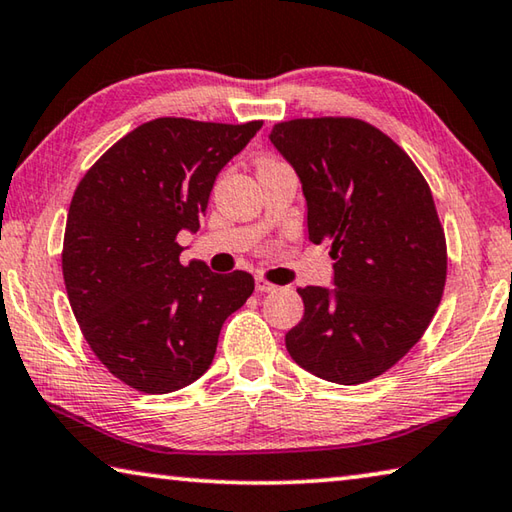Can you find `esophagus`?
Here are the masks:
<instances>
[{"mask_svg":"<svg viewBox=\"0 0 512 512\" xmlns=\"http://www.w3.org/2000/svg\"><path fill=\"white\" fill-rule=\"evenodd\" d=\"M255 289H257L259 293H273V291H277L280 287H277V284H273L271 280H266L264 275H257V277H255Z\"/></svg>","mask_w":512,"mask_h":512,"instance_id":"1","label":"esophagus"}]
</instances>
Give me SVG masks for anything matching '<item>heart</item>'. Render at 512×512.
<instances>
[{
  "instance_id": "b5f03b06",
  "label": "heart",
  "mask_w": 512,
  "mask_h": 512,
  "mask_svg": "<svg viewBox=\"0 0 512 512\" xmlns=\"http://www.w3.org/2000/svg\"><path fill=\"white\" fill-rule=\"evenodd\" d=\"M262 162H271V158H266V160H262Z\"/></svg>"
}]
</instances>
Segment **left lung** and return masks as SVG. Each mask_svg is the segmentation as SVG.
I'll list each match as a JSON object with an SVG mask.
<instances>
[{"label": "left lung", "mask_w": 512, "mask_h": 512, "mask_svg": "<svg viewBox=\"0 0 512 512\" xmlns=\"http://www.w3.org/2000/svg\"><path fill=\"white\" fill-rule=\"evenodd\" d=\"M271 142L302 180L309 241L327 244L334 289L300 287L287 350L316 377L363 384L391 370L443 300L447 241L427 180L386 133L357 117H300Z\"/></svg>", "instance_id": "obj_1"}]
</instances>
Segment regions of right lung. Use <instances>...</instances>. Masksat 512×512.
<instances>
[{"mask_svg": "<svg viewBox=\"0 0 512 512\" xmlns=\"http://www.w3.org/2000/svg\"><path fill=\"white\" fill-rule=\"evenodd\" d=\"M262 121L158 117L85 171L69 205L63 280L90 350L126 386L162 395L210 368L219 332L253 296L246 271L180 264L178 232L198 230L225 162Z\"/></svg>", "mask_w": 512, "mask_h": 512, "instance_id": "1", "label": "right lung"}]
</instances>
